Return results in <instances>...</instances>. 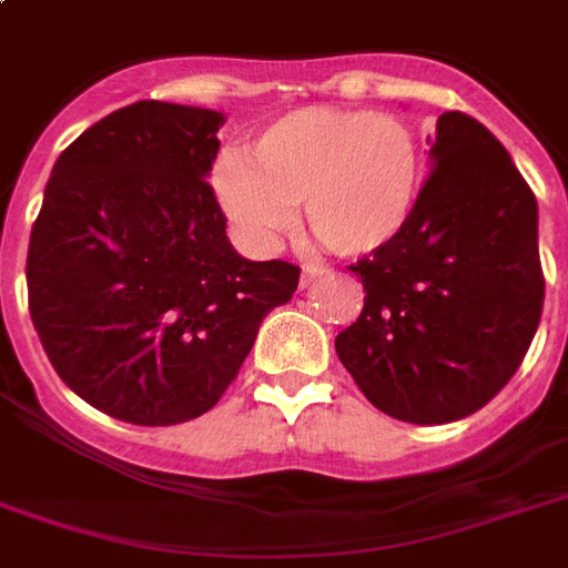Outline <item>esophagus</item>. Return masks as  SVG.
<instances>
[{
	"mask_svg": "<svg viewBox=\"0 0 568 568\" xmlns=\"http://www.w3.org/2000/svg\"><path fill=\"white\" fill-rule=\"evenodd\" d=\"M318 267L315 265H303V274H301V288H306V285H312L315 280H318Z\"/></svg>",
	"mask_w": 568,
	"mask_h": 568,
	"instance_id": "obj_1",
	"label": "esophagus"
}]
</instances>
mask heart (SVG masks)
Masks as SVG:
<instances>
[{"label":"heart","mask_w":568,"mask_h":568,"mask_svg":"<svg viewBox=\"0 0 568 568\" xmlns=\"http://www.w3.org/2000/svg\"><path fill=\"white\" fill-rule=\"evenodd\" d=\"M422 176V141L404 118L312 105L262 129L253 164L223 153L214 191L253 244L292 230L294 205L303 203V223L321 247L368 256L404 232Z\"/></svg>","instance_id":"1"}]
</instances>
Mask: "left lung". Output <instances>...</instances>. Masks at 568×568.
Instances as JSON below:
<instances>
[{"label": "left lung", "mask_w": 568, "mask_h": 568, "mask_svg": "<svg viewBox=\"0 0 568 568\" xmlns=\"http://www.w3.org/2000/svg\"><path fill=\"white\" fill-rule=\"evenodd\" d=\"M413 217L351 265L359 318L336 336L356 386L392 418L448 424L501 392L539 327L537 196L501 141L445 111Z\"/></svg>", "instance_id": "1"}]
</instances>
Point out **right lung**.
Returning <instances> with one entry per match:
<instances>
[{
	"instance_id": "obj_1",
	"label": "right lung",
	"mask_w": 568,
	"mask_h": 568,
	"mask_svg": "<svg viewBox=\"0 0 568 568\" xmlns=\"http://www.w3.org/2000/svg\"><path fill=\"white\" fill-rule=\"evenodd\" d=\"M223 114L141 100L58 155L26 283L49 363L100 413L144 427L209 413L301 267L232 250L212 185Z\"/></svg>"
}]
</instances>
